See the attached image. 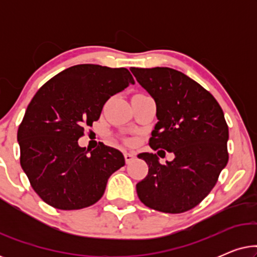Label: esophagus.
<instances>
[{
    "label": "esophagus",
    "instance_id": "1",
    "mask_svg": "<svg viewBox=\"0 0 257 257\" xmlns=\"http://www.w3.org/2000/svg\"><path fill=\"white\" fill-rule=\"evenodd\" d=\"M124 158H125L126 164H130L133 159H135V156L130 152H124Z\"/></svg>",
    "mask_w": 257,
    "mask_h": 257
}]
</instances>
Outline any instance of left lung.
Segmentation results:
<instances>
[{
  "label": "left lung",
  "instance_id": "obj_1",
  "mask_svg": "<svg viewBox=\"0 0 257 257\" xmlns=\"http://www.w3.org/2000/svg\"><path fill=\"white\" fill-rule=\"evenodd\" d=\"M130 70L157 105L159 121L150 146L175 156L161 165L157 154H138L149 165V173L137 184V194L159 212H187L209 194L228 163L229 135L222 108L208 91L178 70Z\"/></svg>",
  "mask_w": 257,
  "mask_h": 257
}]
</instances>
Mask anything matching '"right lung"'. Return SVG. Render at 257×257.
<instances>
[{"mask_svg": "<svg viewBox=\"0 0 257 257\" xmlns=\"http://www.w3.org/2000/svg\"><path fill=\"white\" fill-rule=\"evenodd\" d=\"M135 79L127 69L79 64L37 91L17 131L21 166L31 187L57 209H82L103 196L108 178L125 165L120 151L104 145L89 153L78 145L104 104Z\"/></svg>", "mask_w": 257, "mask_h": 257, "instance_id": "1", "label": "right lung"}]
</instances>
